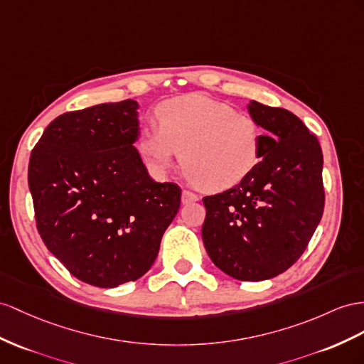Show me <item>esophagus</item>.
Returning a JSON list of instances; mask_svg holds the SVG:
<instances>
[{
	"label": "esophagus",
	"instance_id": "obj_1",
	"mask_svg": "<svg viewBox=\"0 0 364 364\" xmlns=\"http://www.w3.org/2000/svg\"><path fill=\"white\" fill-rule=\"evenodd\" d=\"M197 200H198V195H197V193H193L192 191H188V189L183 191V193H181V201H183L184 204L193 203V201H197Z\"/></svg>",
	"mask_w": 364,
	"mask_h": 364
}]
</instances>
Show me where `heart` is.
Segmentation results:
<instances>
[{"label":"heart","mask_w":364,"mask_h":364,"mask_svg":"<svg viewBox=\"0 0 364 364\" xmlns=\"http://www.w3.org/2000/svg\"><path fill=\"white\" fill-rule=\"evenodd\" d=\"M158 129L147 127L138 151L147 167L164 175L180 154L183 171L210 192L234 188L262 156L263 129L252 117L204 95H186L158 107Z\"/></svg>","instance_id":"b5f03b06"}]
</instances>
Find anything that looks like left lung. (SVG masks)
<instances>
[{
	"instance_id": "obj_1",
	"label": "left lung",
	"mask_w": 364,
	"mask_h": 364,
	"mask_svg": "<svg viewBox=\"0 0 364 364\" xmlns=\"http://www.w3.org/2000/svg\"><path fill=\"white\" fill-rule=\"evenodd\" d=\"M249 114L267 132L262 160L246 178L203 198V243L223 272L263 282L287 271L323 217V152L303 121L282 107L250 101Z\"/></svg>"
}]
</instances>
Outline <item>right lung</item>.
<instances>
[{"instance_id": "add662e5", "label": "right lung", "mask_w": 364, "mask_h": 364, "mask_svg": "<svg viewBox=\"0 0 364 364\" xmlns=\"http://www.w3.org/2000/svg\"><path fill=\"white\" fill-rule=\"evenodd\" d=\"M136 109L124 100L66 112L31 154L36 229L68 271L92 286L143 277L180 209V186L154 181L134 146Z\"/></svg>"}]
</instances>
